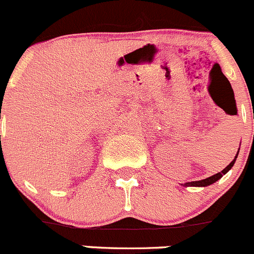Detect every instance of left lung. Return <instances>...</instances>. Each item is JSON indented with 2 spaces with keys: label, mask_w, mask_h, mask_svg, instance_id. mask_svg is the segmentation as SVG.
I'll list each match as a JSON object with an SVG mask.
<instances>
[{
  "label": "left lung",
  "mask_w": 254,
  "mask_h": 254,
  "mask_svg": "<svg viewBox=\"0 0 254 254\" xmlns=\"http://www.w3.org/2000/svg\"><path fill=\"white\" fill-rule=\"evenodd\" d=\"M237 154H239V152L236 153V156H235L234 161L230 163V164L228 165V167L225 168V169L221 170L220 173H217V174L209 176V178L207 179H203V180H198V181H191V183H185L183 184V186H198V188H204V186H208V185H212V184H214L215 181H218L219 179L221 178L223 175H225L226 173L229 172V170L233 168V165L235 164V162H236V158H237Z\"/></svg>",
  "instance_id": "1"
}]
</instances>
